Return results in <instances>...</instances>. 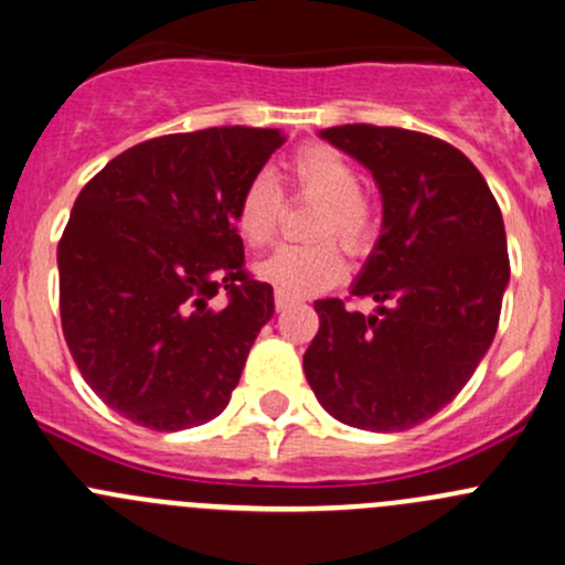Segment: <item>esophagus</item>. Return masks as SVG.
<instances>
[{"instance_id": "1", "label": "esophagus", "mask_w": 565, "mask_h": 565, "mask_svg": "<svg viewBox=\"0 0 565 565\" xmlns=\"http://www.w3.org/2000/svg\"><path fill=\"white\" fill-rule=\"evenodd\" d=\"M292 303H295L292 295H287V292H281V289H276V309L278 311L289 309V306H292Z\"/></svg>"}]
</instances>
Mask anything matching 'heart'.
<instances>
[{
  "label": "heart",
  "mask_w": 565,
  "mask_h": 565,
  "mask_svg": "<svg viewBox=\"0 0 565 565\" xmlns=\"http://www.w3.org/2000/svg\"><path fill=\"white\" fill-rule=\"evenodd\" d=\"M289 191L295 196L319 199L309 246H281L267 256L256 273L287 295H309L330 289L344 276L339 243L347 254H361L377 235V202L361 185L355 163L335 147L311 141L298 147L287 163ZM284 215V191L276 177L256 172L241 188L235 202V226L250 248L276 241Z\"/></svg>",
  "instance_id": "heart-1"
}]
</instances>
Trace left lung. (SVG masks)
I'll return each mask as SVG.
<instances>
[{
	"mask_svg": "<svg viewBox=\"0 0 565 565\" xmlns=\"http://www.w3.org/2000/svg\"><path fill=\"white\" fill-rule=\"evenodd\" d=\"M322 139L383 191V235L352 287L380 309L317 300L306 380L341 424L413 429L465 388L498 333L511 273L503 215L470 158L437 136L358 122Z\"/></svg>",
	"mask_w": 565,
	"mask_h": 565,
	"instance_id": "obj_1",
	"label": "left lung"
}]
</instances>
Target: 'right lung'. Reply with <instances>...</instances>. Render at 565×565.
Listing matches in <instances>:
<instances>
[{
  "instance_id": "obj_1",
  "label": "right lung",
  "mask_w": 565,
  "mask_h": 565,
  "mask_svg": "<svg viewBox=\"0 0 565 565\" xmlns=\"http://www.w3.org/2000/svg\"><path fill=\"white\" fill-rule=\"evenodd\" d=\"M284 141L243 125L158 136L78 193L56 246L62 333L122 418L180 431L230 404L276 309L270 284L246 270L235 202Z\"/></svg>"
}]
</instances>
